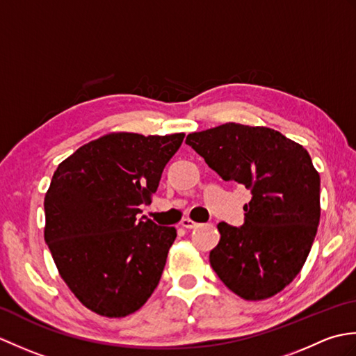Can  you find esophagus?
<instances>
[{
	"mask_svg": "<svg viewBox=\"0 0 356 356\" xmlns=\"http://www.w3.org/2000/svg\"><path fill=\"white\" fill-rule=\"evenodd\" d=\"M180 225H182L184 228H186V229H193V228H195V226H199V223L191 220V218H184L182 223H180Z\"/></svg>",
	"mask_w": 356,
	"mask_h": 356,
	"instance_id": "1",
	"label": "esophagus"
}]
</instances>
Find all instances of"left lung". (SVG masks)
<instances>
[{
	"label": "left lung",
	"mask_w": 356,
	"mask_h": 356,
	"mask_svg": "<svg viewBox=\"0 0 356 356\" xmlns=\"http://www.w3.org/2000/svg\"><path fill=\"white\" fill-rule=\"evenodd\" d=\"M223 180L251 191L245 223H218L209 252L218 278L245 300H264L298 275L320 223V174L300 143L266 127L228 122L185 140Z\"/></svg>",
	"instance_id": "8db88e82"
}]
</instances>
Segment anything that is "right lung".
<instances>
[{
	"label": "right lung",
	"instance_id": "obj_1",
	"mask_svg": "<svg viewBox=\"0 0 356 356\" xmlns=\"http://www.w3.org/2000/svg\"><path fill=\"white\" fill-rule=\"evenodd\" d=\"M184 138L111 133L82 145L53 174L44 238L90 311L130 315L157 287L177 231L139 214Z\"/></svg>",
	"mask_w": 356,
	"mask_h": 356
}]
</instances>
